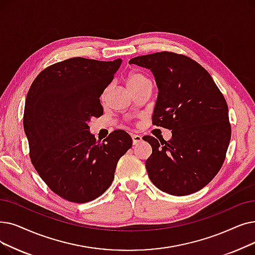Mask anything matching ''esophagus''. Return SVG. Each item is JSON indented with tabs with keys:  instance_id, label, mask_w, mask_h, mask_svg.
Returning a JSON list of instances; mask_svg holds the SVG:
<instances>
[{
	"instance_id": "obj_1",
	"label": "esophagus",
	"mask_w": 255,
	"mask_h": 255,
	"mask_svg": "<svg viewBox=\"0 0 255 255\" xmlns=\"http://www.w3.org/2000/svg\"><path fill=\"white\" fill-rule=\"evenodd\" d=\"M132 137V142H133V145H137L138 142L141 141V136L137 135V134H131Z\"/></svg>"
}]
</instances>
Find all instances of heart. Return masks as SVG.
<instances>
[{
    "instance_id": "obj_1",
    "label": "heart",
    "mask_w": 255,
    "mask_h": 255,
    "mask_svg": "<svg viewBox=\"0 0 255 255\" xmlns=\"http://www.w3.org/2000/svg\"><path fill=\"white\" fill-rule=\"evenodd\" d=\"M146 83H150V80L147 78L145 75L141 74V73H138V72H133V73L129 74V76L127 77V79H126L127 88L131 93L135 91L136 88L142 86L143 84H146ZM106 93H107V90H105L103 92L102 98H104Z\"/></svg>"
}]
</instances>
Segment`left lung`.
Instances as JSON below:
<instances>
[{"mask_svg":"<svg viewBox=\"0 0 255 255\" xmlns=\"http://www.w3.org/2000/svg\"><path fill=\"white\" fill-rule=\"evenodd\" d=\"M129 63L152 72L158 88L153 123L172 130L168 141L142 137L152 147L146 161L150 180L174 196L200 191L222 167L230 141L224 96L208 72L184 55L158 52Z\"/></svg>","mask_w":255,"mask_h":255,"instance_id":"left-lung-1","label":"left lung"}]
</instances>
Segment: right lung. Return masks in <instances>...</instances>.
Masks as SVG:
<instances>
[{
  "label": "right lung",
  "instance_id": "right-lung-1",
  "mask_svg": "<svg viewBox=\"0 0 255 255\" xmlns=\"http://www.w3.org/2000/svg\"><path fill=\"white\" fill-rule=\"evenodd\" d=\"M121 64V58L66 59L40 72L28 92L24 130L31 161L50 189L68 201L85 203L101 196L132 146L124 130L101 142L88 126L103 115L100 97Z\"/></svg>",
  "mask_w": 255,
  "mask_h": 255
}]
</instances>
